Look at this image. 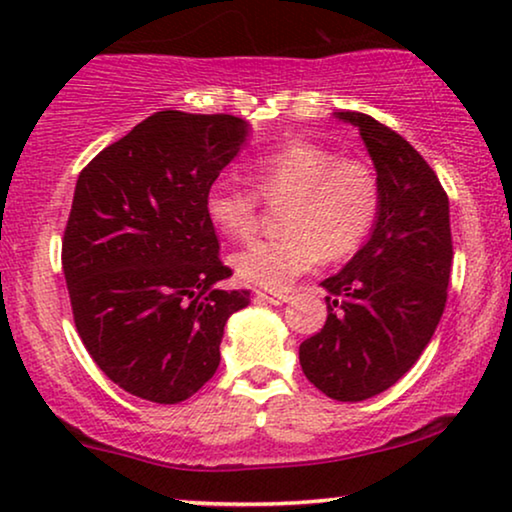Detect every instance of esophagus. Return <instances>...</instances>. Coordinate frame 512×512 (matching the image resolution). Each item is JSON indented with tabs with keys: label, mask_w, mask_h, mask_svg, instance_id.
<instances>
[{
	"label": "esophagus",
	"mask_w": 512,
	"mask_h": 512,
	"mask_svg": "<svg viewBox=\"0 0 512 512\" xmlns=\"http://www.w3.org/2000/svg\"><path fill=\"white\" fill-rule=\"evenodd\" d=\"M256 296L261 298V300H265V303H270V305H282V303H286V300H289V296H286V293H265V291H258Z\"/></svg>",
	"instance_id": "34e87169"
}]
</instances>
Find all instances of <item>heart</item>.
Segmentation results:
<instances>
[{
    "label": "heart",
    "instance_id": "heart-1",
    "mask_svg": "<svg viewBox=\"0 0 512 512\" xmlns=\"http://www.w3.org/2000/svg\"><path fill=\"white\" fill-rule=\"evenodd\" d=\"M254 188L233 177L207 188L205 212L230 240H251L261 226V198L268 205L289 202L282 216L284 237L249 244L233 256L242 282L282 291L321 258L342 261L361 249L382 209V184L363 158L314 142H293L263 153L251 163Z\"/></svg>",
    "mask_w": 512,
    "mask_h": 512
}]
</instances>
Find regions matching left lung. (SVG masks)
Returning <instances> with one entry per match:
<instances>
[{"instance_id": "left-lung-1", "label": "left lung", "mask_w": 512, "mask_h": 512, "mask_svg": "<svg viewBox=\"0 0 512 512\" xmlns=\"http://www.w3.org/2000/svg\"><path fill=\"white\" fill-rule=\"evenodd\" d=\"M335 116L359 128L382 184V209L363 249L321 282L328 317L300 345V366L326 396L356 403L396 384L429 345L454 251L447 193L415 146L368 114Z\"/></svg>"}]
</instances>
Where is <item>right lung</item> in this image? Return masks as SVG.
I'll return each mask as SVG.
<instances>
[{"label":"right lung","instance_id":"1","mask_svg":"<svg viewBox=\"0 0 512 512\" xmlns=\"http://www.w3.org/2000/svg\"><path fill=\"white\" fill-rule=\"evenodd\" d=\"M247 123L156 111L83 167L62 237L76 331L132 396L179 403L212 380L228 317L249 291L216 282L219 237L207 188L237 156Z\"/></svg>","mask_w":512,"mask_h":512}]
</instances>
